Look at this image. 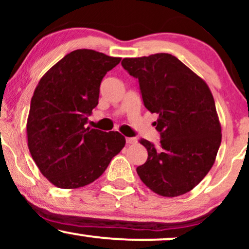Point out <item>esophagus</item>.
I'll return each instance as SVG.
<instances>
[{"label":"esophagus","mask_w":249,"mask_h":249,"mask_svg":"<svg viewBox=\"0 0 249 249\" xmlns=\"http://www.w3.org/2000/svg\"><path fill=\"white\" fill-rule=\"evenodd\" d=\"M137 139L136 138H126V144L131 145V144H136Z\"/></svg>","instance_id":"34e87169"}]
</instances>
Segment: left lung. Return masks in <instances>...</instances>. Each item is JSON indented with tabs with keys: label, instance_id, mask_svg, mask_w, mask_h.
<instances>
[{
	"label": "left lung",
	"instance_id": "left-lung-1",
	"mask_svg": "<svg viewBox=\"0 0 249 249\" xmlns=\"http://www.w3.org/2000/svg\"><path fill=\"white\" fill-rule=\"evenodd\" d=\"M122 65L139 81L145 107L159 115L160 146L141 139L148 157L139 178L159 196L190 192L210 172L221 144L215 103L206 82L170 53L124 58Z\"/></svg>",
	"mask_w": 249,
	"mask_h": 249
}]
</instances>
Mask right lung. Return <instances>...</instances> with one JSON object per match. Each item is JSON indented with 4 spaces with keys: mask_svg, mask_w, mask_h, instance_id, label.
Listing matches in <instances>:
<instances>
[{
    "mask_svg": "<svg viewBox=\"0 0 249 249\" xmlns=\"http://www.w3.org/2000/svg\"><path fill=\"white\" fill-rule=\"evenodd\" d=\"M98 51H71L39 79L27 122L28 147L41 173L59 188L87 186L104 173L125 146L117 131L87 126L99 87L121 62Z\"/></svg>",
    "mask_w": 249,
    "mask_h": 249,
    "instance_id": "add662e5",
    "label": "right lung"
}]
</instances>
